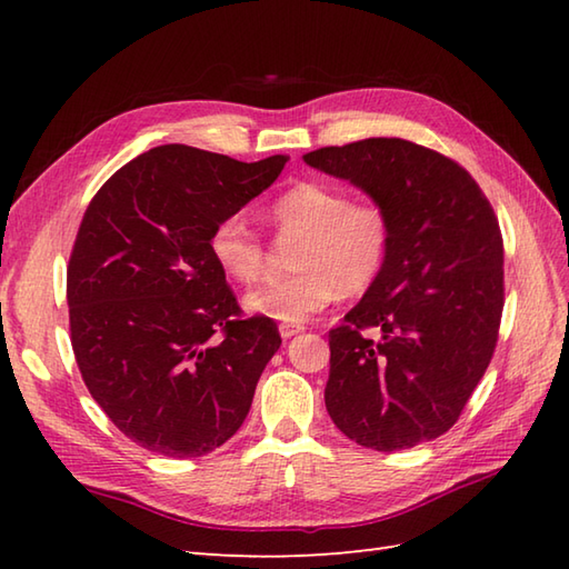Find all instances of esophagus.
Listing matches in <instances>:
<instances>
[{
    "label": "esophagus",
    "mask_w": 569,
    "mask_h": 569,
    "mask_svg": "<svg viewBox=\"0 0 569 569\" xmlns=\"http://www.w3.org/2000/svg\"><path fill=\"white\" fill-rule=\"evenodd\" d=\"M306 328L300 322H281L278 325V332H281L283 340H291V337H296L298 332H303Z\"/></svg>",
    "instance_id": "obj_1"
}]
</instances>
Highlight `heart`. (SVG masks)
Segmentation results:
<instances>
[{"mask_svg":"<svg viewBox=\"0 0 569 569\" xmlns=\"http://www.w3.org/2000/svg\"><path fill=\"white\" fill-rule=\"evenodd\" d=\"M278 239H298L291 251L296 273L259 286L244 306L283 322H300L337 296H365L391 257L393 224L381 204L352 200L349 192L303 180L281 192L269 208ZM210 257L239 283H257L269 269V247L241 214L212 227Z\"/></svg>","mask_w":569,"mask_h":569,"instance_id":"heart-1","label":"heart"}]
</instances>
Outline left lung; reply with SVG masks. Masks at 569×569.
<instances>
[{"label":"left lung","mask_w":569,"mask_h":569,"mask_svg":"<svg viewBox=\"0 0 569 569\" xmlns=\"http://www.w3.org/2000/svg\"><path fill=\"white\" fill-rule=\"evenodd\" d=\"M306 163L389 212L381 278L330 330L325 406L349 440L408 450L450 430L485 377L503 312V239L457 161L406 139L325 147Z\"/></svg>","instance_id":"1"}]
</instances>
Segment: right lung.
Returning a JSON list of instances; mask_svg holds the SVG:
<instances>
[{"label": "right lung", "mask_w": 569, "mask_h": 569, "mask_svg": "<svg viewBox=\"0 0 569 569\" xmlns=\"http://www.w3.org/2000/svg\"><path fill=\"white\" fill-rule=\"evenodd\" d=\"M286 161L166 143L119 168L82 214L68 261L70 345L90 396L143 450L202 457L249 413L281 335L271 318H244L208 239Z\"/></svg>", "instance_id": "1"}]
</instances>
